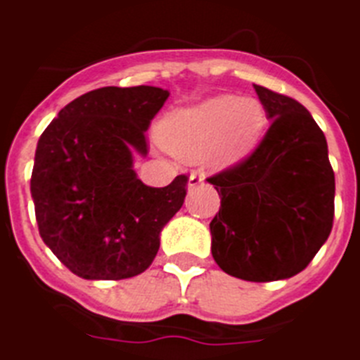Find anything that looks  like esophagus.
<instances>
[{
	"label": "esophagus",
	"instance_id": "obj_1",
	"mask_svg": "<svg viewBox=\"0 0 360 360\" xmlns=\"http://www.w3.org/2000/svg\"><path fill=\"white\" fill-rule=\"evenodd\" d=\"M205 184V174H199V172H191L188 178V189L199 188Z\"/></svg>",
	"mask_w": 360,
	"mask_h": 360
}]
</instances>
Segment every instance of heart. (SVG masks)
<instances>
[{"instance_id": "obj_1", "label": "heart", "mask_w": 360, "mask_h": 360, "mask_svg": "<svg viewBox=\"0 0 360 360\" xmlns=\"http://www.w3.org/2000/svg\"><path fill=\"white\" fill-rule=\"evenodd\" d=\"M266 112L257 99L216 96L171 110L158 124L161 144L184 160L227 169L253 154L263 139Z\"/></svg>"}]
</instances>
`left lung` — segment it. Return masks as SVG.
Wrapping results in <instances>:
<instances>
[{
	"instance_id": "obj_1",
	"label": "left lung",
	"mask_w": 360,
	"mask_h": 360,
	"mask_svg": "<svg viewBox=\"0 0 360 360\" xmlns=\"http://www.w3.org/2000/svg\"><path fill=\"white\" fill-rule=\"evenodd\" d=\"M270 127L246 161L208 178L221 199L212 257L246 281L287 280L327 242L334 172L327 139L299 101L253 84Z\"/></svg>"
}]
</instances>
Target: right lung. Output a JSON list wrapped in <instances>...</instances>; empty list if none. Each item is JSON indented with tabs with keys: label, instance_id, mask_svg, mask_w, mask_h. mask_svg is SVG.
Segmentation results:
<instances>
[{
	"label": "right lung",
	"instance_id": "add662e5",
	"mask_svg": "<svg viewBox=\"0 0 360 360\" xmlns=\"http://www.w3.org/2000/svg\"><path fill=\"white\" fill-rule=\"evenodd\" d=\"M169 91L155 86L88 91L61 108L35 150L32 197L39 235L84 280H125L148 269L161 231L186 199L188 178L165 188L139 180L144 131Z\"/></svg>",
	"mask_w": 360,
	"mask_h": 360
}]
</instances>
